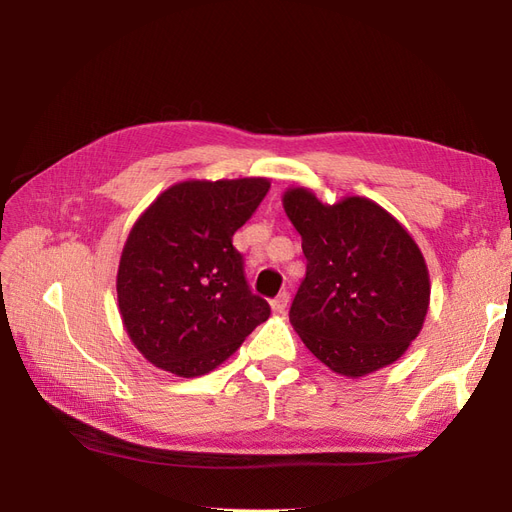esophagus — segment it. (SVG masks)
Masks as SVG:
<instances>
[{"label": "esophagus", "mask_w": 512, "mask_h": 512, "mask_svg": "<svg viewBox=\"0 0 512 512\" xmlns=\"http://www.w3.org/2000/svg\"><path fill=\"white\" fill-rule=\"evenodd\" d=\"M288 292H280L277 294V297L271 301V312L275 314V316H280V314H284L286 312V305H288Z\"/></svg>", "instance_id": "obj_1"}]
</instances>
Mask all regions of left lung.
Wrapping results in <instances>:
<instances>
[{
    "mask_svg": "<svg viewBox=\"0 0 512 512\" xmlns=\"http://www.w3.org/2000/svg\"><path fill=\"white\" fill-rule=\"evenodd\" d=\"M282 203L307 258L290 307L292 329L339 376L363 378L393 365L421 333L429 309L421 247L365 196L329 205L309 188H288Z\"/></svg>",
    "mask_w": 512,
    "mask_h": 512,
    "instance_id": "obj_1",
    "label": "left lung"
}]
</instances>
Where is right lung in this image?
I'll list each match as a JSON object with an SVG mask.
<instances>
[{
  "mask_svg": "<svg viewBox=\"0 0 512 512\" xmlns=\"http://www.w3.org/2000/svg\"><path fill=\"white\" fill-rule=\"evenodd\" d=\"M269 185L267 177L179 181L138 215L119 258L117 303L130 342L151 365L205 376L269 318L232 247Z\"/></svg>",
  "mask_w": 512,
  "mask_h": 512,
  "instance_id": "add662e5",
  "label": "right lung"
}]
</instances>
